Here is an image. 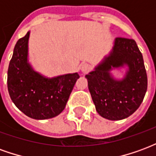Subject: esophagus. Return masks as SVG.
Listing matches in <instances>:
<instances>
[{"label": "esophagus", "mask_w": 156, "mask_h": 156, "mask_svg": "<svg viewBox=\"0 0 156 156\" xmlns=\"http://www.w3.org/2000/svg\"><path fill=\"white\" fill-rule=\"evenodd\" d=\"M90 69H91L90 65L88 64V63H83V64L81 65V67H80V70H81L82 73H88Z\"/></svg>", "instance_id": "34e87169"}]
</instances>
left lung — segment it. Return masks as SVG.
Segmentation results:
<instances>
[{
  "label": "left lung",
  "instance_id": "8db88e82",
  "mask_svg": "<svg viewBox=\"0 0 156 156\" xmlns=\"http://www.w3.org/2000/svg\"><path fill=\"white\" fill-rule=\"evenodd\" d=\"M127 66L121 80L110 72ZM98 115L109 120L130 116L140 106L147 90V74L143 56L133 39L116 37L110 53L85 76Z\"/></svg>",
  "mask_w": 156,
  "mask_h": 156
}]
</instances>
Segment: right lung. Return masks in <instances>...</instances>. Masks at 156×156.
I'll return each instance as SVG.
<instances>
[{"label": "right lung", "instance_id": "1", "mask_svg": "<svg viewBox=\"0 0 156 156\" xmlns=\"http://www.w3.org/2000/svg\"><path fill=\"white\" fill-rule=\"evenodd\" d=\"M30 32L16 42L7 72V88L12 102L27 116L35 119L56 117L65 108L78 73L48 78L28 62Z\"/></svg>", "mask_w": 156, "mask_h": 156}]
</instances>
